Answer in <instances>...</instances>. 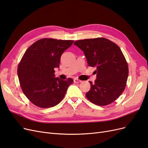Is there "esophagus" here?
<instances>
[{
  "label": "esophagus",
  "mask_w": 148,
  "mask_h": 148,
  "mask_svg": "<svg viewBox=\"0 0 148 148\" xmlns=\"http://www.w3.org/2000/svg\"><path fill=\"white\" fill-rule=\"evenodd\" d=\"M82 82V81L77 79H74V83H79V82Z\"/></svg>",
  "instance_id": "1"
}]
</instances>
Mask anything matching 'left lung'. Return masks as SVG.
<instances>
[{"instance_id":"obj_1","label":"left lung","mask_w":148,"mask_h":148,"mask_svg":"<svg viewBox=\"0 0 148 148\" xmlns=\"http://www.w3.org/2000/svg\"><path fill=\"white\" fill-rule=\"evenodd\" d=\"M74 44L82 50L88 66L95 67L97 79L85 95L98 106L114 102L124 90L128 75V64L115 43L103 37L79 40Z\"/></svg>"}]
</instances>
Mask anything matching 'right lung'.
Masks as SVG:
<instances>
[{
  "mask_svg": "<svg viewBox=\"0 0 148 148\" xmlns=\"http://www.w3.org/2000/svg\"><path fill=\"white\" fill-rule=\"evenodd\" d=\"M74 40L42 39L27 49L18 67L23 92L34 105L49 108L60 103L74 81L55 77L61 56Z\"/></svg>",
  "mask_w": 148,
  "mask_h": 148,
  "instance_id": "obj_1",
  "label": "right lung"
}]
</instances>
